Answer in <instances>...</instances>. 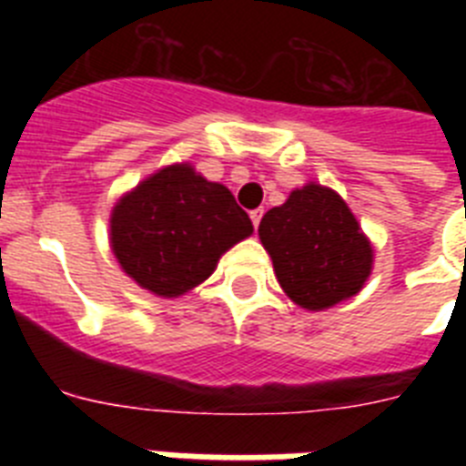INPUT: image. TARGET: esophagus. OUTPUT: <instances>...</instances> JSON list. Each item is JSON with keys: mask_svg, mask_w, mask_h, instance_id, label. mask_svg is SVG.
Listing matches in <instances>:
<instances>
[{"mask_svg": "<svg viewBox=\"0 0 466 466\" xmlns=\"http://www.w3.org/2000/svg\"><path fill=\"white\" fill-rule=\"evenodd\" d=\"M249 217H252L254 228H258V224H261V217H263V209H252V212H249Z\"/></svg>", "mask_w": 466, "mask_h": 466, "instance_id": "1", "label": "esophagus"}]
</instances>
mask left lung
<instances>
[{"mask_svg":"<svg viewBox=\"0 0 466 466\" xmlns=\"http://www.w3.org/2000/svg\"><path fill=\"white\" fill-rule=\"evenodd\" d=\"M279 287L296 306L319 312L364 289L373 245L343 198L317 182L294 188L258 224Z\"/></svg>","mask_w":466,"mask_h":466,"instance_id":"left-lung-1","label":"left lung"}]
</instances>
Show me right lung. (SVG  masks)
Instances as JSON below:
<instances>
[{"label": "right lung", "mask_w": 466, "mask_h": 466, "mask_svg": "<svg viewBox=\"0 0 466 466\" xmlns=\"http://www.w3.org/2000/svg\"><path fill=\"white\" fill-rule=\"evenodd\" d=\"M252 233L233 193L184 160L123 193L109 217V245L121 270L160 299L196 289Z\"/></svg>", "instance_id": "1"}]
</instances>
